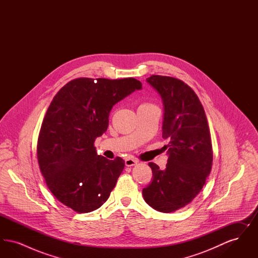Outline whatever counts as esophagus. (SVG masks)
<instances>
[{
  "label": "esophagus",
  "mask_w": 258,
  "mask_h": 258,
  "mask_svg": "<svg viewBox=\"0 0 258 258\" xmlns=\"http://www.w3.org/2000/svg\"><path fill=\"white\" fill-rule=\"evenodd\" d=\"M124 163H125L126 166H134V165H135V164L137 163V160H135V159L128 158V159H126V160H124Z\"/></svg>",
  "instance_id": "1"
}]
</instances>
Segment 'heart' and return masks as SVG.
Returning <instances> with one entry per match:
<instances>
[{
  "label": "heart",
  "mask_w": 258,
  "mask_h": 258,
  "mask_svg": "<svg viewBox=\"0 0 258 258\" xmlns=\"http://www.w3.org/2000/svg\"><path fill=\"white\" fill-rule=\"evenodd\" d=\"M145 105H151V103H142L140 106H145Z\"/></svg>",
  "instance_id": "1"
}]
</instances>
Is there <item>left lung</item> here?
Masks as SVG:
<instances>
[{
    "label": "left lung",
    "mask_w": 258,
    "mask_h": 258,
    "mask_svg": "<svg viewBox=\"0 0 258 258\" xmlns=\"http://www.w3.org/2000/svg\"><path fill=\"white\" fill-rule=\"evenodd\" d=\"M147 82L163 101L162 138L168 141L163 148L169 157L163 170L149 162L153 178L142 194L152 208L171 213L190 203L205 184L213 164L211 134L204 108L187 84L162 75Z\"/></svg>",
    "instance_id": "1"
}]
</instances>
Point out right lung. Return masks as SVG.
<instances>
[{"label":"right lung","mask_w":258,"mask_h":258,"mask_svg":"<svg viewBox=\"0 0 258 258\" xmlns=\"http://www.w3.org/2000/svg\"><path fill=\"white\" fill-rule=\"evenodd\" d=\"M141 88L133 77H80L52 99L38 135L37 161L53 196L76 213L99 208L123 171L122 158L98 156L94 143L107 131L113 105Z\"/></svg>","instance_id":"right-lung-1"}]
</instances>
